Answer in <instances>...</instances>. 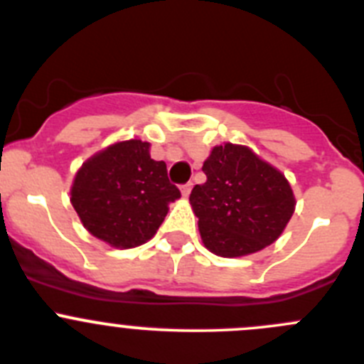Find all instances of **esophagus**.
Returning a JSON list of instances; mask_svg holds the SVG:
<instances>
[{"mask_svg": "<svg viewBox=\"0 0 364 364\" xmlns=\"http://www.w3.org/2000/svg\"><path fill=\"white\" fill-rule=\"evenodd\" d=\"M180 189H182V195H184V197L188 198L189 193H191V189H193V184H191V182H188V184H184Z\"/></svg>", "mask_w": 364, "mask_h": 364, "instance_id": "1", "label": "esophagus"}]
</instances>
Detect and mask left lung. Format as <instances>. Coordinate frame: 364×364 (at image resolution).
Returning <instances> with one entry per match:
<instances>
[{"mask_svg":"<svg viewBox=\"0 0 364 364\" xmlns=\"http://www.w3.org/2000/svg\"><path fill=\"white\" fill-rule=\"evenodd\" d=\"M208 180L193 188L189 202L202 242L218 257L260 252L281 237L295 211L286 176L250 147H213L202 166Z\"/></svg>","mask_w":364,"mask_h":364,"instance_id":"8db88e82","label":"left lung"}]
</instances>
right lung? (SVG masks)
<instances>
[{"label":"right lung","mask_w":364,"mask_h":364,"mask_svg":"<svg viewBox=\"0 0 364 364\" xmlns=\"http://www.w3.org/2000/svg\"><path fill=\"white\" fill-rule=\"evenodd\" d=\"M180 191L164 162L151 159L149 144L125 140L83 162L70 202L87 231L114 247H134L156 233L169 202Z\"/></svg>","instance_id":"add662e5"}]
</instances>
